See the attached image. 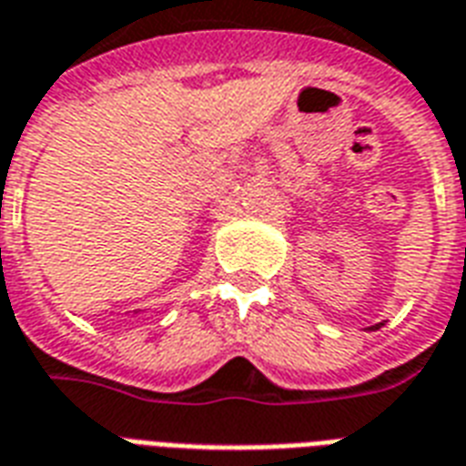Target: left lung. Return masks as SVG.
Wrapping results in <instances>:
<instances>
[{"label": "left lung", "instance_id": "left-lung-1", "mask_svg": "<svg viewBox=\"0 0 466 466\" xmlns=\"http://www.w3.org/2000/svg\"><path fill=\"white\" fill-rule=\"evenodd\" d=\"M373 329H380V326H373Z\"/></svg>", "mask_w": 466, "mask_h": 466}]
</instances>
